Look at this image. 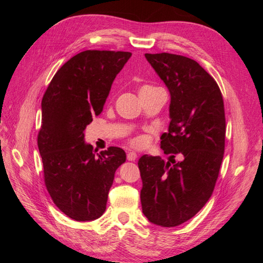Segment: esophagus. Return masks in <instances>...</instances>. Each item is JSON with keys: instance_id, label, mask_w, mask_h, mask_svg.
I'll list each match as a JSON object with an SVG mask.
<instances>
[{"instance_id": "34e87169", "label": "esophagus", "mask_w": 263, "mask_h": 263, "mask_svg": "<svg viewBox=\"0 0 263 263\" xmlns=\"http://www.w3.org/2000/svg\"><path fill=\"white\" fill-rule=\"evenodd\" d=\"M137 159V154L134 153V151H129L128 154H127V160L128 161H135Z\"/></svg>"}]
</instances>
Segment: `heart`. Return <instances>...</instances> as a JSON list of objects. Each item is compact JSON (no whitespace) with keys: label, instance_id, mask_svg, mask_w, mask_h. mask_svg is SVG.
Listing matches in <instances>:
<instances>
[{"label":"heart","instance_id":"1","mask_svg":"<svg viewBox=\"0 0 263 263\" xmlns=\"http://www.w3.org/2000/svg\"><path fill=\"white\" fill-rule=\"evenodd\" d=\"M155 89H159V87H155V86H151V85H144L140 87L139 90V94H142L145 92H148V91H151V90H155ZM130 145L133 147H136V148H140L145 145V139L142 136H136L130 139Z\"/></svg>","mask_w":263,"mask_h":263}]
</instances>
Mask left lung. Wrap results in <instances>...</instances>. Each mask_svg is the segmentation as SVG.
<instances>
[{"label":"left lung","instance_id":"1","mask_svg":"<svg viewBox=\"0 0 263 263\" xmlns=\"http://www.w3.org/2000/svg\"><path fill=\"white\" fill-rule=\"evenodd\" d=\"M145 57L170 91L171 122L160 144L170 162L148 155L138 161L141 208L153 224L176 227L195 216L213 194L225 151L224 100L195 60L168 52ZM177 154L182 162L174 160Z\"/></svg>","mask_w":263,"mask_h":263}]
</instances>
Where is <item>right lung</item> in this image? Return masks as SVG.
Segmentation results:
<instances>
[{
    "instance_id": "obj_1",
    "label": "right lung",
    "mask_w": 263,
    "mask_h": 263,
    "mask_svg": "<svg viewBox=\"0 0 263 263\" xmlns=\"http://www.w3.org/2000/svg\"><path fill=\"white\" fill-rule=\"evenodd\" d=\"M128 51L85 50L63 65L42 101L37 144L45 185L55 206L78 221L94 220L106 210L108 191L125 151L108 147L95 153L84 129L102 113L115 77Z\"/></svg>"
}]
</instances>
